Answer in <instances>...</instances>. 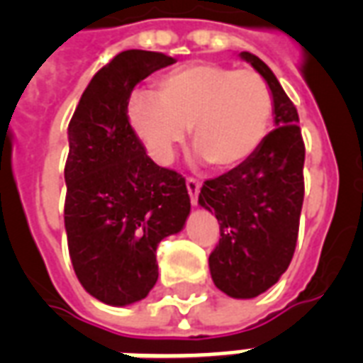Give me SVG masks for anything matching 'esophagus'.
Wrapping results in <instances>:
<instances>
[{"label": "esophagus", "mask_w": 363, "mask_h": 363, "mask_svg": "<svg viewBox=\"0 0 363 363\" xmlns=\"http://www.w3.org/2000/svg\"><path fill=\"white\" fill-rule=\"evenodd\" d=\"M186 188H188V194H190V201H192V205L198 203V196H199V188H201V184H199V181H196V179H186Z\"/></svg>", "instance_id": "34e87169"}]
</instances>
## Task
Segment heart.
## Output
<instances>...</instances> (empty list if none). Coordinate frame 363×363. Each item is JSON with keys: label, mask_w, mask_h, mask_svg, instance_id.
<instances>
[{"label": "heart", "mask_w": 363, "mask_h": 363, "mask_svg": "<svg viewBox=\"0 0 363 363\" xmlns=\"http://www.w3.org/2000/svg\"><path fill=\"white\" fill-rule=\"evenodd\" d=\"M128 118L160 165L175 158L192 128V145L216 169L245 164L264 143L273 94L259 73L198 62L162 77L154 94H133Z\"/></svg>", "instance_id": "heart-1"}]
</instances>
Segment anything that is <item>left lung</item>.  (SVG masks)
Wrapping results in <instances>:
<instances>
[{
	"label": "left lung",
	"mask_w": 363,
	"mask_h": 363,
	"mask_svg": "<svg viewBox=\"0 0 363 363\" xmlns=\"http://www.w3.org/2000/svg\"><path fill=\"white\" fill-rule=\"evenodd\" d=\"M241 58L273 94L275 130L245 164L203 182L199 205L215 213L220 241L209 256L213 282L230 298H256L292 262L303 205L305 145L298 111L273 71L250 52Z\"/></svg>",
	"instance_id": "1"
}]
</instances>
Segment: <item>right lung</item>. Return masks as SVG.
I'll return each instance as SVG.
<instances>
[{"label": "right lung", "instance_id": "obj_1", "mask_svg": "<svg viewBox=\"0 0 363 363\" xmlns=\"http://www.w3.org/2000/svg\"><path fill=\"white\" fill-rule=\"evenodd\" d=\"M175 58L124 50L92 77L67 128L65 232L77 279L113 307L147 298L156 248L190 215L184 177L147 156L128 118L135 84Z\"/></svg>", "mask_w": 363, "mask_h": 363}]
</instances>
